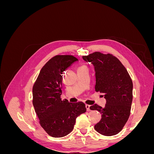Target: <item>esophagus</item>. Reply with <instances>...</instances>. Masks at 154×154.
Returning a JSON list of instances; mask_svg holds the SVG:
<instances>
[{
    "instance_id": "1",
    "label": "esophagus",
    "mask_w": 154,
    "mask_h": 154,
    "mask_svg": "<svg viewBox=\"0 0 154 154\" xmlns=\"http://www.w3.org/2000/svg\"><path fill=\"white\" fill-rule=\"evenodd\" d=\"M90 105H85V107L87 109V111H90L91 109H90Z\"/></svg>"
}]
</instances>
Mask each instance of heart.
<instances>
[{"label":"heart","mask_w":154,"mask_h":154,"mask_svg":"<svg viewBox=\"0 0 154 154\" xmlns=\"http://www.w3.org/2000/svg\"><path fill=\"white\" fill-rule=\"evenodd\" d=\"M85 67V66H82V67Z\"/></svg>","instance_id":"obj_1"}]
</instances>
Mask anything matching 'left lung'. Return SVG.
Masks as SVG:
<instances>
[{
  "mask_svg": "<svg viewBox=\"0 0 154 154\" xmlns=\"http://www.w3.org/2000/svg\"><path fill=\"white\" fill-rule=\"evenodd\" d=\"M83 59L94 66L95 90L104 94L105 107L94 104L91 110L99 111L101 119L94 125L96 131L105 136L118 134L127 123L132 102L133 83L127 69L111 54L94 52Z\"/></svg>",
  "mask_w": 154,
  "mask_h": 154,
  "instance_id": "left-lung-1",
  "label": "left lung"
}]
</instances>
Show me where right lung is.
<instances>
[{"label": "right lung", "mask_w": 154, "mask_h": 154, "mask_svg": "<svg viewBox=\"0 0 154 154\" xmlns=\"http://www.w3.org/2000/svg\"><path fill=\"white\" fill-rule=\"evenodd\" d=\"M78 59L72 55H57L42 68L32 87V105L40 124L50 136L62 137L74 128L78 116L86 112L83 102L62 100V74Z\"/></svg>", "instance_id": "add662e5"}]
</instances>
